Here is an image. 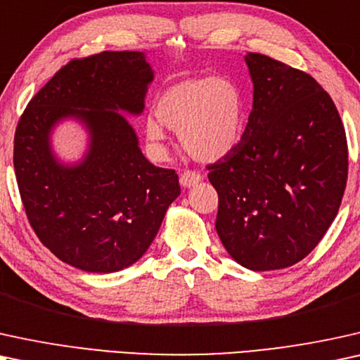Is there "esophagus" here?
I'll use <instances>...</instances> for the list:
<instances>
[{"label":"esophagus","instance_id":"1","mask_svg":"<svg viewBox=\"0 0 360 360\" xmlns=\"http://www.w3.org/2000/svg\"><path fill=\"white\" fill-rule=\"evenodd\" d=\"M200 179H202V176H200V172H195V171H184L183 174L179 177V183L183 188H193V186L199 184Z\"/></svg>","mask_w":360,"mask_h":360}]
</instances>
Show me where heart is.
Wrapping results in <instances>:
<instances>
[{
    "label": "heart",
    "mask_w": 360,
    "mask_h": 360,
    "mask_svg": "<svg viewBox=\"0 0 360 360\" xmlns=\"http://www.w3.org/2000/svg\"><path fill=\"white\" fill-rule=\"evenodd\" d=\"M158 118L146 120V136L156 148L166 141L165 127L179 131L186 151L200 161H219L236 151L247 127L240 87L227 79L181 80L158 95Z\"/></svg>",
    "instance_id": "b5f03b06"
}]
</instances>
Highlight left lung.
I'll return each instance as SVG.
<instances>
[{
	"label": "left lung",
	"mask_w": 360,
	"mask_h": 360,
	"mask_svg": "<svg viewBox=\"0 0 360 360\" xmlns=\"http://www.w3.org/2000/svg\"><path fill=\"white\" fill-rule=\"evenodd\" d=\"M253 107L240 145L209 165L215 229L253 271L303 260L336 219L347 183V140L329 94L303 70L248 52Z\"/></svg>",
	"instance_id": "1"
}]
</instances>
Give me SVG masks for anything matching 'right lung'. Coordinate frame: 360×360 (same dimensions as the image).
Here are the masks:
<instances>
[{
	"label": "right lung",
	"mask_w": 360,
	"mask_h": 360,
	"mask_svg": "<svg viewBox=\"0 0 360 360\" xmlns=\"http://www.w3.org/2000/svg\"><path fill=\"white\" fill-rule=\"evenodd\" d=\"M155 74L143 52L105 51L72 59L37 92L14 133V172L39 240L79 270L112 273L140 260L169 204L174 169L153 166L118 112L140 115ZM65 117L89 131L77 165L53 156L50 133Z\"/></svg>",
	"instance_id": "right-lung-1"
}]
</instances>
